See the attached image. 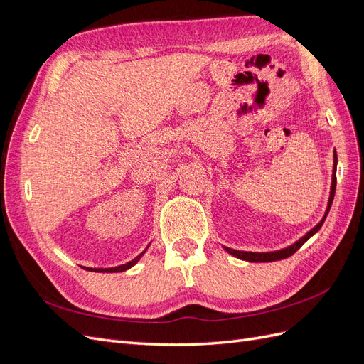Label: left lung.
I'll return each mask as SVG.
<instances>
[{
  "instance_id": "obj_1",
  "label": "left lung",
  "mask_w": 364,
  "mask_h": 364,
  "mask_svg": "<svg viewBox=\"0 0 364 364\" xmlns=\"http://www.w3.org/2000/svg\"><path fill=\"white\" fill-rule=\"evenodd\" d=\"M336 170H337V153L334 150V165H333V182H331V191H329V199H328V206H326V211H325V215L322 217L321 222H318L313 229L308 230V232L296 241V243H293L291 246L289 247H284L281 250H274V252H245V250H235V249H230V247H225L223 249L230 253V255H234L240 259H245V261H249V262H270V261H279V259H284V258H289L291 257L293 253L296 250H299L301 246L305 243V241L308 238H311L318 229L322 228L325 218L329 213V209H331V205H333V200H334V194H336V183H337V179H336Z\"/></svg>"
}]
</instances>
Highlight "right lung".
Instances as JSON below:
<instances>
[{
    "mask_svg": "<svg viewBox=\"0 0 364 364\" xmlns=\"http://www.w3.org/2000/svg\"><path fill=\"white\" fill-rule=\"evenodd\" d=\"M147 247H149V246H147ZM146 250H147V249H146ZM146 250H144V252H141L136 258H134V259L129 261V262H126V264H121V266H118V267H111V269H91V267H87L86 270H90V272H100V273H117V272H126V270H129L130 267H134V266H135V264L141 259V257L144 255ZM83 269H85V267H83Z\"/></svg>",
    "mask_w": 364,
    "mask_h": 364,
    "instance_id": "obj_1",
    "label": "right lung"
}]
</instances>
